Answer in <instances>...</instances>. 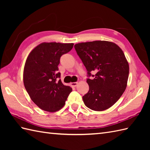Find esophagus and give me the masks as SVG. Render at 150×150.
<instances>
[{"label":"esophagus","instance_id":"1","mask_svg":"<svg viewBox=\"0 0 150 150\" xmlns=\"http://www.w3.org/2000/svg\"><path fill=\"white\" fill-rule=\"evenodd\" d=\"M78 84V82H71V86L72 87H76Z\"/></svg>","mask_w":150,"mask_h":150}]
</instances>
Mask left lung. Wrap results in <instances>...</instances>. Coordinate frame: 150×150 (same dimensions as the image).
Here are the masks:
<instances>
[{"instance_id":"1","label":"left lung","mask_w":150,"mask_h":150,"mask_svg":"<svg viewBox=\"0 0 150 150\" xmlns=\"http://www.w3.org/2000/svg\"><path fill=\"white\" fill-rule=\"evenodd\" d=\"M74 47L87 69L89 91L82 97L84 104L94 111L108 109L126 88L129 64L122 50L104 40L79 43ZM94 72L95 74H91Z\"/></svg>"}]
</instances>
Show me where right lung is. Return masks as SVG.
<instances>
[{"label": "right lung", "mask_w": 150, "mask_h": 150, "mask_svg": "<svg viewBox=\"0 0 150 150\" xmlns=\"http://www.w3.org/2000/svg\"><path fill=\"white\" fill-rule=\"evenodd\" d=\"M73 44L43 42L31 51L25 63L23 81L31 100L40 109L55 112L64 106L72 88L60 80L58 65Z\"/></svg>", "instance_id": "right-lung-1"}]
</instances>
